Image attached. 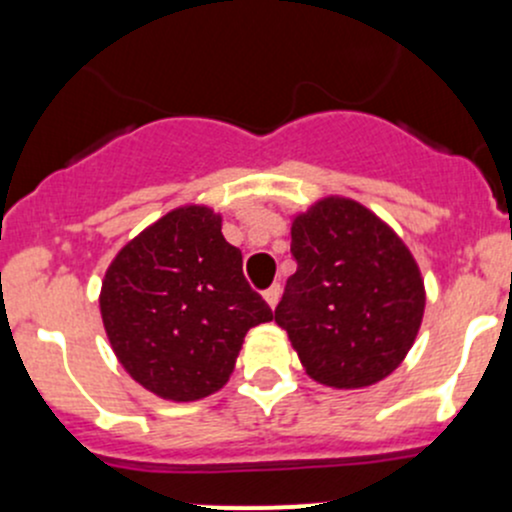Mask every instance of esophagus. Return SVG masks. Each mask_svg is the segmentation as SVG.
<instances>
[{
	"instance_id": "34e87169",
	"label": "esophagus",
	"mask_w": 512,
	"mask_h": 512,
	"mask_svg": "<svg viewBox=\"0 0 512 512\" xmlns=\"http://www.w3.org/2000/svg\"><path fill=\"white\" fill-rule=\"evenodd\" d=\"M263 300H266L271 308H276L278 300H281V286H278V283H273L271 288H266V291H263Z\"/></svg>"
}]
</instances>
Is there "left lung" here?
<instances>
[{"mask_svg":"<svg viewBox=\"0 0 512 512\" xmlns=\"http://www.w3.org/2000/svg\"><path fill=\"white\" fill-rule=\"evenodd\" d=\"M298 268L276 308L310 379L333 389L382 382L412 350L424 278L412 251L365 204L330 194L293 214Z\"/></svg>","mask_w":512,"mask_h":512,"instance_id":"obj_1","label":"left lung"}]
</instances>
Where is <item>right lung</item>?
<instances>
[{"label":"right lung","instance_id":"obj_1","mask_svg":"<svg viewBox=\"0 0 512 512\" xmlns=\"http://www.w3.org/2000/svg\"><path fill=\"white\" fill-rule=\"evenodd\" d=\"M98 303L125 372L170 402L219 392L246 333L273 320L207 204L172 209L130 239L110 261Z\"/></svg>","mask_w":512,"mask_h":512}]
</instances>
